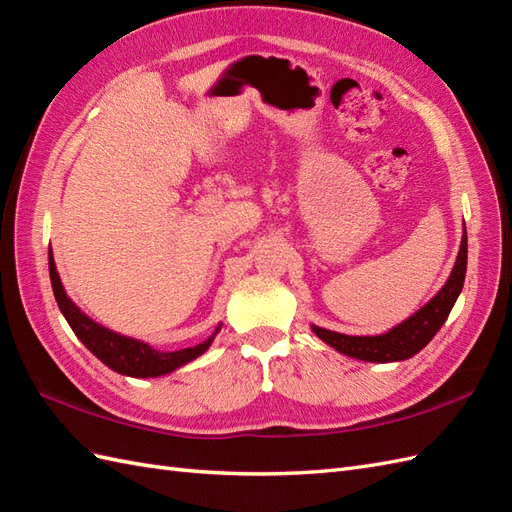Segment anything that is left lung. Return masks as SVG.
<instances>
[{
  "label": "left lung",
  "mask_w": 512,
  "mask_h": 512,
  "mask_svg": "<svg viewBox=\"0 0 512 512\" xmlns=\"http://www.w3.org/2000/svg\"><path fill=\"white\" fill-rule=\"evenodd\" d=\"M467 272V229L463 225V238L458 246V255L448 281L443 283L441 290L432 296L424 307H419L413 316L402 320L393 329L381 335H344L335 333L322 326L311 324V331L316 333L322 342L342 352L346 357L370 361V363H393L404 361L417 355L437 331L448 320L450 311L456 303L458 294L463 292Z\"/></svg>",
  "instance_id": "obj_1"
}]
</instances>
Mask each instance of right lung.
Returning <instances> with one entry per match:
<instances>
[{
	"instance_id": "obj_1",
	"label": "right lung",
	"mask_w": 512,
	"mask_h": 512,
	"mask_svg": "<svg viewBox=\"0 0 512 512\" xmlns=\"http://www.w3.org/2000/svg\"><path fill=\"white\" fill-rule=\"evenodd\" d=\"M49 279H51V287H54V296H56V303L62 311V316L69 322L77 339H80V342L90 352H93V355L103 365H108L110 370L119 372L123 376L157 378V376L175 372L181 368V365H186V363L194 361L196 357H201L203 352L212 346L214 337L222 329V324H218L214 333L209 335L205 342L196 344L192 348H181V350H173V352L157 350V348L149 346L147 342H142V339H134V337L116 333V331L108 329V326H103L90 316H86V313L69 298L67 290H64L58 268H56V261H54V253L51 251H49Z\"/></svg>"
}]
</instances>
